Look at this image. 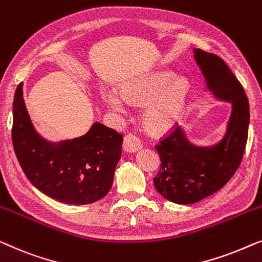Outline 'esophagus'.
Returning a JSON list of instances; mask_svg holds the SVG:
<instances>
[{
  "mask_svg": "<svg viewBox=\"0 0 262 262\" xmlns=\"http://www.w3.org/2000/svg\"><path fill=\"white\" fill-rule=\"evenodd\" d=\"M141 141L135 135L128 134L123 139V149L128 153H135L141 149Z\"/></svg>",
  "mask_w": 262,
  "mask_h": 262,
  "instance_id": "1",
  "label": "esophagus"
}]
</instances>
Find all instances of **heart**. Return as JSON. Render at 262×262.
Returning a JSON list of instances; mask_svg holds the SVG:
<instances>
[{"mask_svg": "<svg viewBox=\"0 0 262 262\" xmlns=\"http://www.w3.org/2000/svg\"><path fill=\"white\" fill-rule=\"evenodd\" d=\"M187 85L166 70H150L124 80L119 91L109 90L102 98L110 109L123 112L124 102L143 106L141 123L152 135H164L182 119Z\"/></svg>", "mask_w": 262, "mask_h": 262, "instance_id": "heart-1", "label": "heart"}]
</instances>
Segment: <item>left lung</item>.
Masks as SVG:
<instances>
[{
  "label": "left lung",
  "instance_id": "8db88e82",
  "mask_svg": "<svg viewBox=\"0 0 262 262\" xmlns=\"http://www.w3.org/2000/svg\"><path fill=\"white\" fill-rule=\"evenodd\" d=\"M193 59L216 101L230 103L226 130L211 145H196L178 127L156 148L161 166L153 179L165 200L177 204L197 203L229 182L240 166L249 126V103L240 82L216 54L193 49Z\"/></svg>",
  "mask_w": 262,
  "mask_h": 262
}]
</instances>
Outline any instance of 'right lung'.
I'll return each mask as SVG.
<instances>
[{
	"label": "right lung",
	"instance_id": "1",
	"mask_svg": "<svg viewBox=\"0 0 262 262\" xmlns=\"http://www.w3.org/2000/svg\"><path fill=\"white\" fill-rule=\"evenodd\" d=\"M20 83L13 102V146L25 174L42 193L65 204L97 202L112 189L122 135L95 122L78 138L51 141L33 126Z\"/></svg>",
	"mask_w": 262,
	"mask_h": 262
}]
</instances>
